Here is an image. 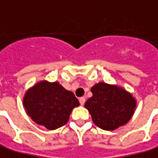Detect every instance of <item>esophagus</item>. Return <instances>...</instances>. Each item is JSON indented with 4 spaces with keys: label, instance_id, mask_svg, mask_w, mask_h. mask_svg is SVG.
I'll list each match as a JSON object with an SVG mask.
<instances>
[{
    "label": "esophagus",
    "instance_id": "esophagus-1",
    "mask_svg": "<svg viewBox=\"0 0 158 158\" xmlns=\"http://www.w3.org/2000/svg\"><path fill=\"white\" fill-rule=\"evenodd\" d=\"M85 102H86V99L84 97H80L79 98V103H80V105H84L85 104Z\"/></svg>",
    "mask_w": 158,
    "mask_h": 158
}]
</instances>
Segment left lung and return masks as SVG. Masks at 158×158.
Here are the masks:
<instances>
[{
	"instance_id": "left-lung-1",
	"label": "left lung",
	"mask_w": 158,
	"mask_h": 158,
	"mask_svg": "<svg viewBox=\"0 0 158 158\" xmlns=\"http://www.w3.org/2000/svg\"><path fill=\"white\" fill-rule=\"evenodd\" d=\"M91 92L93 96L86 101L85 107L98 127L112 131L132 118L136 102L123 88L100 82L93 86Z\"/></svg>"
}]
</instances>
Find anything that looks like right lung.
<instances>
[{
	"label": "right lung",
	"mask_w": 158,
	"mask_h": 158,
	"mask_svg": "<svg viewBox=\"0 0 158 158\" xmlns=\"http://www.w3.org/2000/svg\"><path fill=\"white\" fill-rule=\"evenodd\" d=\"M79 105L74 94L58 82H39L27 91L24 98L26 113L35 123L48 130L65 125L72 110Z\"/></svg>",
	"instance_id": "add662e5"
}]
</instances>
